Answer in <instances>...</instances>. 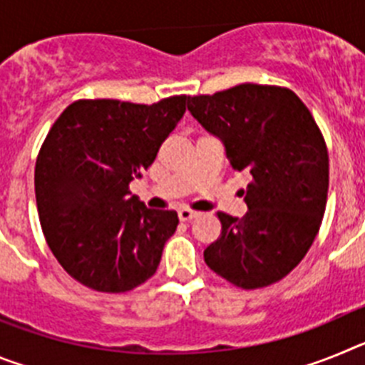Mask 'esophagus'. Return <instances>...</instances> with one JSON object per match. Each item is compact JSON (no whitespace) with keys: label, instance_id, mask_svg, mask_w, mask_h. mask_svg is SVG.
Here are the masks:
<instances>
[{"label":"esophagus","instance_id":"obj_1","mask_svg":"<svg viewBox=\"0 0 365 365\" xmlns=\"http://www.w3.org/2000/svg\"><path fill=\"white\" fill-rule=\"evenodd\" d=\"M177 215H179V219L180 221H192V219H195L197 217V212H192V210H188V208H180L179 212H177Z\"/></svg>","mask_w":365,"mask_h":365}]
</instances>
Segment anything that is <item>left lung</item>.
<instances>
[{"label":"left lung","instance_id":"obj_1","mask_svg":"<svg viewBox=\"0 0 365 365\" xmlns=\"http://www.w3.org/2000/svg\"><path fill=\"white\" fill-rule=\"evenodd\" d=\"M188 111L225 144L247 172L248 212H219L221 235L206 265L241 289H261L291 272L320 230L329 190V155L320 128L285 87L241 83L215 95L188 96Z\"/></svg>","mask_w":365,"mask_h":365}]
</instances>
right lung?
Here are the masks:
<instances>
[{
  "label": "right lung",
  "instance_id": "obj_1",
  "mask_svg": "<svg viewBox=\"0 0 365 365\" xmlns=\"http://www.w3.org/2000/svg\"><path fill=\"white\" fill-rule=\"evenodd\" d=\"M186 100H78L41 144L34 170L41 230L66 272L93 291L143 285L177 230V212L146 208L130 182L151 166Z\"/></svg>",
  "mask_w": 365,
  "mask_h": 365
}]
</instances>
